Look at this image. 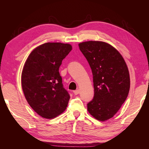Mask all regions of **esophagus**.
<instances>
[{
	"label": "esophagus",
	"instance_id": "esophagus-1",
	"mask_svg": "<svg viewBox=\"0 0 149 149\" xmlns=\"http://www.w3.org/2000/svg\"><path fill=\"white\" fill-rule=\"evenodd\" d=\"M79 93H80L79 90H76L74 91V93L75 95H78Z\"/></svg>",
	"mask_w": 149,
	"mask_h": 149
}]
</instances>
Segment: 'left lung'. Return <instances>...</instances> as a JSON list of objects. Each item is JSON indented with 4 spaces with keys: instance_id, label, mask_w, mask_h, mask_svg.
Instances as JSON below:
<instances>
[{
    "instance_id": "left-lung-1",
    "label": "left lung",
    "mask_w": 149,
    "mask_h": 149,
    "mask_svg": "<svg viewBox=\"0 0 149 149\" xmlns=\"http://www.w3.org/2000/svg\"><path fill=\"white\" fill-rule=\"evenodd\" d=\"M93 74L94 97L87 104L91 115L105 121L124 103L130 88L127 65L119 52L109 44L89 41L79 44Z\"/></svg>"
}]
</instances>
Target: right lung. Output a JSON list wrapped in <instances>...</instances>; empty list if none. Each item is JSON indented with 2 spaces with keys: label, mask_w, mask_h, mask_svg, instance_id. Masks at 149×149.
<instances>
[{
  "label": "right lung",
  "mask_w": 149,
  "mask_h": 149,
  "mask_svg": "<svg viewBox=\"0 0 149 149\" xmlns=\"http://www.w3.org/2000/svg\"><path fill=\"white\" fill-rule=\"evenodd\" d=\"M71 50L70 44L46 43L34 49L25 63L22 90L30 106L43 118H54L67 107L70 95L59 68Z\"/></svg>",
  "instance_id": "add662e5"
}]
</instances>
